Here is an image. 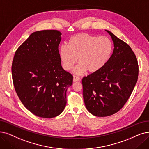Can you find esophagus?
Returning a JSON list of instances; mask_svg holds the SVG:
<instances>
[{"mask_svg": "<svg viewBox=\"0 0 149 149\" xmlns=\"http://www.w3.org/2000/svg\"><path fill=\"white\" fill-rule=\"evenodd\" d=\"M79 80H80L79 77L76 76H73V82H77V81H79Z\"/></svg>", "mask_w": 149, "mask_h": 149, "instance_id": "esophagus-1", "label": "esophagus"}]
</instances>
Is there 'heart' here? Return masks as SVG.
I'll use <instances>...</instances> for the list:
<instances>
[{
	"mask_svg": "<svg viewBox=\"0 0 149 149\" xmlns=\"http://www.w3.org/2000/svg\"><path fill=\"white\" fill-rule=\"evenodd\" d=\"M113 50L111 40L105 36L96 37L88 33H79L71 37L68 46L59 49V56L64 70L69 71L78 61L73 73L82 74L87 70L97 72L108 62Z\"/></svg>",
	"mask_w": 149,
	"mask_h": 149,
	"instance_id": "obj_1",
	"label": "heart"
}]
</instances>
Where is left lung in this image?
I'll return each instance as SVG.
<instances>
[{
    "label": "left lung",
    "mask_w": 149,
    "mask_h": 149,
    "mask_svg": "<svg viewBox=\"0 0 149 149\" xmlns=\"http://www.w3.org/2000/svg\"><path fill=\"white\" fill-rule=\"evenodd\" d=\"M114 43L108 62L97 72L82 79L83 98L95 116H111L120 110L132 94L138 78V64L130 46L106 30Z\"/></svg>",
    "instance_id": "obj_1"
}]
</instances>
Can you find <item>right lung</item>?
Segmentation results:
<instances>
[{"mask_svg": "<svg viewBox=\"0 0 149 149\" xmlns=\"http://www.w3.org/2000/svg\"><path fill=\"white\" fill-rule=\"evenodd\" d=\"M62 33L56 30L32 33L17 49L11 67L16 93L32 114L52 118L67 104V88L72 74L63 70L58 46Z\"/></svg>", "mask_w": 149, "mask_h": 149, "instance_id": "right-lung-1", "label": "right lung"}]
</instances>
